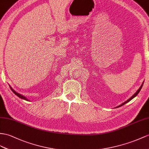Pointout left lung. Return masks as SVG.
<instances>
[{"label":"left lung","instance_id":"1","mask_svg":"<svg viewBox=\"0 0 149 149\" xmlns=\"http://www.w3.org/2000/svg\"><path fill=\"white\" fill-rule=\"evenodd\" d=\"M143 83H142V84H141V85L140 86V88H139V90H137V91L135 92V93H134L133 94V95H132L131 97H130V99H128V100H127L126 101H125V102H123V104H121V105H119V106H118V107H116V108H118V107H121V106H123V105H124V104H126L127 102H130V100H132L133 99V98L134 97H135L137 95H138V94H139V93L140 92V90L141 89V88H142V86H143Z\"/></svg>","mask_w":149,"mask_h":149}]
</instances>
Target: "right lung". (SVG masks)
Segmentation results:
<instances>
[{
  "mask_svg": "<svg viewBox=\"0 0 149 149\" xmlns=\"http://www.w3.org/2000/svg\"><path fill=\"white\" fill-rule=\"evenodd\" d=\"M10 89H11V90L13 92V93L15 94V95H16L18 97H19V98H21V99H24V100H28V99H26V97H25L24 96H23V95H21V94H19V93H17L16 91H14V90L11 88V87H10Z\"/></svg>",
  "mask_w": 149,
  "mask_h": 149,
  "instance_id": "add662e5",
  "label": "right lung"
}]
</instances>
